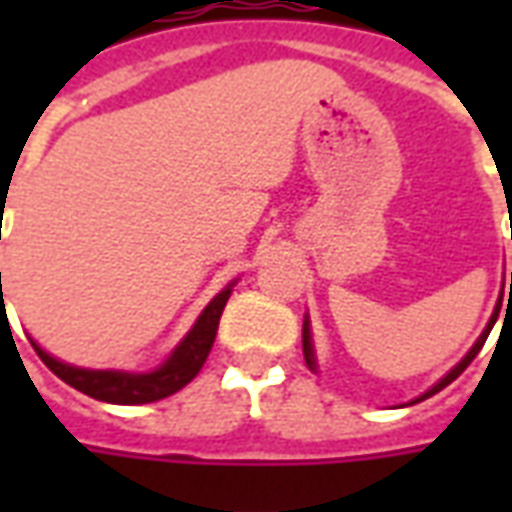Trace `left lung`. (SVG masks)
<instances>
[{
  "mask_svg": "<svg viewBox=\"0 0 512 512\" xmlns=\"http://www.w3.org/2000/svg\"><path fill=\"white\" fill-rule=\"evenodd\" d=\"M512 233V230H510ZM510 296H512V274H510ZM510 296H507V301H510ZM499 307H502V299H499V304H496V310H494V315H491V321H488V326H485V332L480 334V337H477V343L472 345V351H469V354L463 356L461 362H458V365L452 367L450 373H447V376L441 378L439 384H433L428 389V392H425V395H419L417 400H414V403H419V400H425V397H430V395H436V392H441V389H444V386L447 384H452V381H455V378L461 376L463 370H466V367L472 365V359L477 354H480V348H483V343L485 340H488V334H491V329H494V323H496V318H499ZM301 340H304V359H307V365H310V370H315V351H312V334H310V321H304V332H301Z\"/></svg>",
  "mask_w": 512,
  "mask_h": 512,
  "instance_id": "1",
  "label": "left lung"
}]
</instances>
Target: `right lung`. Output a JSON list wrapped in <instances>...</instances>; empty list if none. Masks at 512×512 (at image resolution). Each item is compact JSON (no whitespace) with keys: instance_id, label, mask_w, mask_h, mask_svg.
Returning <instances> with one entry per match:
<instances>
[{"instance_id":"right-lung-1","label":"right lung","mask_w":512,"mask_h":512,"mask_svg":"<svg viewBox=\"0 0 512 512\" xmlns=\"http://www.w3.org/2000/svg\"><path fill=\"white\" fill-rule=\"evenodd\" d=\"M233 285L235 282H230L222 293L213 296L211 304L202 310L197 323L191 326V332L167 356V362L156 367L153 373H123V370H87V367H73L46 354L35 340H32V345H35V351L43 359V365L49 367L54 376L62 378L65 384H71L73 389H79L84 395L95 397V400H104V403H117V406L153 403V400H161V397L175 395L178 389H183L191 378L200 373L205 359L211 354L213 340H216V329H219V318H222L224 304H227L230 293H233Z\"/></svg>"}]
</instances>
